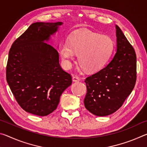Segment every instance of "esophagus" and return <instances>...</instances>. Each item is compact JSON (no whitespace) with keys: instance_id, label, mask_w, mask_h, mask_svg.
Instances as JSON below:
<instances>
[{"instance_id":"1","label":"esophagus","mask_w":147,"mask_h":147,"mask_svg":"<svg viewBox=\"0 0 147 147\" xmlns=\"http://www.w3.org/2000/svg\"><path fill=\"white\" fill-rule=\"evenodd\" d=\"M73 82H79L80 81V78L77 76H73Z\"/></svg>"}]
</instances>
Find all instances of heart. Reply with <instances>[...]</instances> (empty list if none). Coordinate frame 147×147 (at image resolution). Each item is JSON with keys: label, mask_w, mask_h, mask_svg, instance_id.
I'll use <instances>...</instances> for the list:
<instances>
[{"label": "heart", "mask_w": 147, "mask_h": 147, "mask_svg": "<svg viewBox=\"0 0 147 147\" xmlns=\"http://www.w3.org/2000/svg\"><path fill=\"white\" fill-rule=\"evenodd\" d=\"M114 42L110 37L84 29L72 35L69 42L59 45L64 66L69 68L78 54L80 66L87 71H94L104 66L113 53Z\"/></svg>", "instance_id": "heart-1"}]
</instances>
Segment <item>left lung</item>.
Returning a JSON list of instances; mask_svg holds the SVG:
<instances>
[{
  "instance_id": "obj_1",
  "label": "left lung",
  "mask_w": 147,
  "mask_h": 147,
  "mask_svg": "<svg viewBox=\"0 0 147 147\" xmlns=\"http://www.w3.org/2000/svg\"><path fill=\"white\" fill-rule=\"evenodd\" d=\"M117 51L103 69L86 78L84 106L96 116H107L121 108L136 82V54L119 27L116 25Z\"/></svg>"
}]
</instances>
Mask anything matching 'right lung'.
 <instances>
[{
  "label": "right lung",
  "instance_id": "add662e5",
  "mask_svg": "<svg viewBox=\"0 0 147 147\" xmlns=\"http://www.w3.org/2000/svg\"><path fill=\"white\" fill-rule=\"evenodd\" d=\"M62 24H32L9 51L7 82L19 106L34 115L46 116L55 110L61 94L72 84L71 74L59 65L58 51L45 43Z\"/></svg>",
  "mask_w": 147,
  "mask_h": 147
}]
</instances>
